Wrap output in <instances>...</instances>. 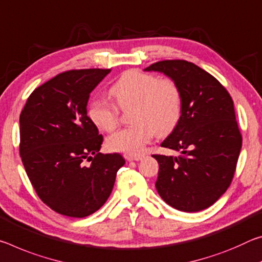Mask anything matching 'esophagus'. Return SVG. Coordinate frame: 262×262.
I'll list each match as a JSON object with an SVG mask.
<instances>
[{
  "mask_svg": "<svg viewBox=\"0 0 262 262\" xmlns=\"http://www.w3.org/2000/svg\"><path fill=\"white\" fill-rule=\"evenodd\" d=\"M126 158V160L127 161H139V160H141L144 158V156H126L125 157Z\"/></svg>",
  "mask_w": 262,
  "mask_h": 262,
  "instance_id": "34e87169",
  "label": "esophagus"
}]
</instances>
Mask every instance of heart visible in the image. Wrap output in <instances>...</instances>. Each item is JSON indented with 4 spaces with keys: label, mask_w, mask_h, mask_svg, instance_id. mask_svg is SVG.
<instances>
[{
    "label": "heart",
    "mask_w": 262,
    "mask_h": 262,
    "mask_svg": "<svg viewBox=\"0 0 262 262\" xmlns=\"http://www.w3.org/2000/svg\"><path fill=\"white\" fill-rule=\"evenodd\" d=\"M110 96L121 109L132 105L134 124L111 135L106 144L111 151L137 156L144 151L154 134L168 135L181 117L182 96L178 84L149 73L127 71L111 85ZM88 117L96 127L110 132L118 124V108L104 100H93Z\"/></svg>",
    "instance_id": "obj_1"
}]
</instances>
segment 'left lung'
Instances as JSON below:
<instances>
[{"instance_id": "8db88e82", "label": "left lung", "mask_w": 262, "mask_h": 262, "mask_svg": "<svg viewBox=\"0 0 262 262\" xmlns=\"http://www.w3.org/2000/svg\"><path fill=\"white\" fill-rule=\"evenodd\" d=\"M144 71L168 76L182 96L180 121L161 143L180 156H153L159 164L157 190L180 211L207 209L229 188L242 149L232 98L220 81L186 60H164Z\"/></svg>"}]
</instances>
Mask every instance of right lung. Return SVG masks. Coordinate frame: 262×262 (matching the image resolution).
Here are the masks:
<instances>
[{"label": "right lung", "instance_id": "obj_1", "mask_svg": "<svg viewBox=\"0 0 262 262\" xmlns=\"http://www.w3.org/2000/svg\"><path fill=\"white\" fill-rule=\"evenodd\" d=\"M109 73L63 72L34 89L20 113L25 171L40 200L60 215L83 218L97 211L125 164L121 154L100 153L103 137L87 116L89 95Z\"/></svg>", "mask_w": 262, "mask_h": 262}]
</instances>
